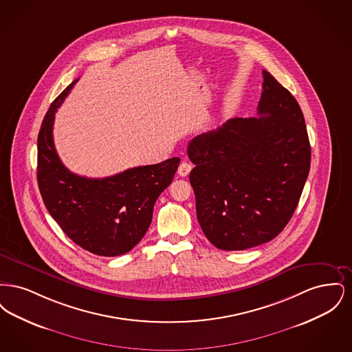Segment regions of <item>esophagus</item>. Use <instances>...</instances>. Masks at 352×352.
Returning <instances> with one entry per match:
<instances>
[{"label": "esophagus", "instance_id": "34e87169", "mask_svg": "<svg viewBox=\"0 0 352 352\" xmlns=\"http://www.w3.org/2000/svg\"><path fill=\"white\" fill-rule=\"evenodd\" d=\"M191 168H192V166H191L188 162L182 161V162H181V165H179V168H178V174H179L181 177H187V175L190 174Z\"/></svg>", "mask_w": 352, "mask_h": 352}]
</instances>
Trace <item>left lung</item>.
<instances>
[{
	"label": "left lung",
	"mask_w": 352,
	"mask_h": 352,
	"mask_svg": "<svg viewBox=\"0 0 352 352\" xmlns=\"http://www.w3.org/2000/svg\"><path fill=\"white\" fill-rule=\"evenodd\" d=\"M260 118L228 120L194 137L190 184L206 237L223 251L268 243L293 217L309 175L311 148L301 108L263 71Z\"/></svg>",
	"instance_id": "8db88e82"
}]
</instances>
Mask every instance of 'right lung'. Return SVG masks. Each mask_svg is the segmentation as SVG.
Returning <instances> with one entry per match:
<instances>
[{
	"label": "right lung",
	"instance_id": "right-lung-1",
	"mask_svg": "<svg viewBox=\"0 0 352 352\" xmlns=\"http://www.w3.org/2000/svg\"><path fill=\"white\" fill-rule=\"evenodd\" d=\"M74 80L52 101L38 134V186L51 217L85 251L115 257L133 250L145 236L154 203L171 184L179 165L174 157L157 165L128 168L107 178L74 174L55 151V112Z\"/></svg>",
	"mask_w": 352,
	"mask_h": 352
}]
</instances>
